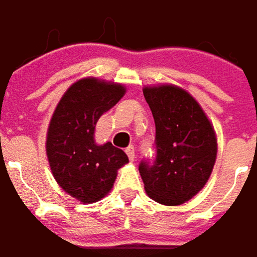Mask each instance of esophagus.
<instances>
[{
  "instance_id": "esophagus-1",
  "label": "esophagus",
  "mask_w": 257,
  "mask_h": 257,
  "mask_svg": "<svg viewBox=\"0 0 257 257\" xmlns=\"http://www.w3.org/2000/svg\"><path fill=\"white\" fill-rule=\"evenodd\" d=\"M126 154H128V157L131 162H134V160H135V149H134V147H128V149H126Z\"/></svg>"
}]
</instances>
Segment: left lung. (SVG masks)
Listing matches in <instances>:
<instances>
[{"mask_svg":"<svg viewBox=\"0 0 257 257\" xmlns=\"http://www.w3.org/2000/svg\"><path fill=\"white\" fill-rule=\"evenodd\" d=\"M156 123L157 156L140 165L146 193L165 206H179L203 190L213 171L218 138L207 114L184 88L172 83L143 88Z\"/></svg>","mask_w":257,"mask_h":257,"instance_id":"8db88e82","label":"left lung"}]
</instances>
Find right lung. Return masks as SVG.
Wrapping results in <instances>:
<instances>
[{
	"instance_id": "add662e5",
	"label": "right lung",
	"mask_w": 257,
	"mask_h": 257,
	"mask_svg": "<svg viewBox=\"0 0 257 257\" xmlns=\"http://www.w3.org/2000/svg\"><path fill=\"white\" fill-rule=\"evenodd\" d=\"M122 83L82 78L56 107L45 141L51 174L61 190L81 203H95L113 188L117 171L129 163L125 152L94 138L98 119L125 95Z\"/></svg>"
}]
</instances>
